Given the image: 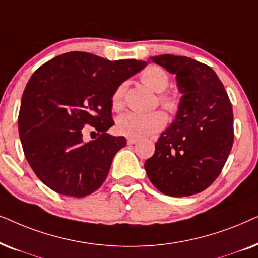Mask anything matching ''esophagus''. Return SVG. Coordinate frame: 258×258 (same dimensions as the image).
<instances>
[{
    "mask_svg": "<svg viewBox=\"0 0 258 258\" xmlns=\"http://www.w3.org/2000/svg\"><path fill=\"white\" fill-rule=\"evenodd\" d=\"M137 143H138V139H133V138L127 139V144H128V145H133V144H137Z\"/></svg>",
    "mask_w": 258,
    "mask_h": 258,
    "instance_id": "obj_1",
    "label": "esophagus"
}]
</instances>
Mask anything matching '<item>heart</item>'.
<instances>
[{"mask_svg": "<svg viewBox=\"0 0 258 258\" xmlns=\"http://www.w3.org/2000/svg\"><path fill=\"white\" fill-rule=\"evenodd\" d=\"M140 80L144 85L157 92L158 101L169 113H174L179 107V101L176 95L164 92L169 86V75L163 68L149 66L140 73ZM126 93V84L122 82L114 89L112 94L113 108L119 111L123 106V97ZM166 125V115L160 111L151 113L128 112L120 115L116 120V131L121 136L133 139H142L153 133L159 132Z\"/></svg>", "mask_w": 258, "mask_h": 258, "instance_id": "heart-1", "label": "heart"}]
</instances>
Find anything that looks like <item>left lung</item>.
Listing matches in <instances>:
<instances>
[{
	"instance_id": "8db88e82",
	"label": "left lung",
	"mask_w": 258,
	"mask_h": 258,
	"mask_svg": "<svg viewBox=\"0 0 258 258\" xmlns=\"http://www.w3.org/2000/svg\"><path fill=\"white\" fill-rule=\"evenodd\" d=\"M152 62L176 74L181 95L176 119L145 161L147 177L171 197H186L217 179L233 144L230 99L211 67L186 56L164 54Z\"/></svg>"
}]
</instances>
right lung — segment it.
Returning a JSON list of instances; mask_svg holds the SVG:
<instances>
[{
    "label": "right lung",
    "mask_w": 258,
    "mask_h": 258,
    "mask_svg": "<svg viewBox=\"0 0 258 258\" xmlns=\"http://www.w3.org/2000/svg\"><path fill=\"white\" fill-rule=\"evenodd\" d=\"M145 66V61L70 51L34 72L17 121L26 159L44 185L77 198L101 186L115 153L126 146L123 137L106 133L114 125L112 94ZM86 125L98 132L89 143L82 139Z\"/></svg>",
    "instance_id": "1"
}]
</instances>
